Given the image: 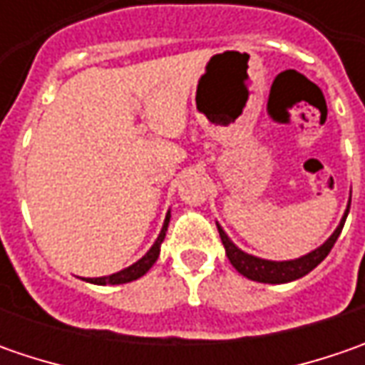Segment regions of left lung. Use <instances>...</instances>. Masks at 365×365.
Instances as JSON below:
<instances>
[{"instance_id":"1","label":"left lung","mask_w":365,"mask_h":365,"mask_svg":"<svg viewBox=\"0 0 365 365\" xmlns=\"http://www.w3.org/2000/svg\"><path fill=\"white\" fill-rule=\"evenodd\" d=\"M349 205H351V199L347 203V209H345L344 217L339 221L337 230L331 233V237L323 245H319L317 250H313L311 254L302 256V258L297 259H287V262H272V259H262L256 258V256H250L242 252L237 245L233 244L232 240L227 237V233L221 230V225L217 223L219 235H221V242L225 245V254L232 262V266L237 270V272L250 278V280H256V282H264V284H282V282H292L297 278H302L304 274H309L313 268H317L323 259L327 258V254L331 252V247L335 245L339 233L344 230L345 219H347V213H349Z\"/></svg>"}]
</instances>
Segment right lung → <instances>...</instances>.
Segmentation results:
<instances>
[{"mask_svg": "<svg viewBox=\"0 0 365 365\" xmlns=\"http://www.w3.org/2000/svg\"><path fill=\"white\" fill-rule=\"evenodd\" d=\"M168 221H170V211L166 213V219H164V225H162L160 235L156 237L154 245L148 250L146 256H142V258L138 259L135 264L128 266V268H123V270H120V272L111 274V276H101V278H87V282L101 284V287H106V284H125V282H132V280H138L140 276H144V274L154 266V262L158 259V256H160V245L162 242H164L166 230H168Z\"/></svg>", "mask_w": 365, "mask_h": 365, "instance_id": "add662e5", "label": "right lung"}]
</instances>
